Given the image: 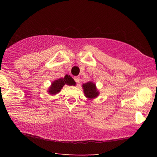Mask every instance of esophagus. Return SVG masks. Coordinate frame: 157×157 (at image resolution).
<instances>
[{
  "mask_svg": "<svg viewBox=\"0 0 157 157\" xmlns=\"http://www.w3.org/2000/svg\"><path fill=\"white\" fill-rule=\"evenodd\" d=\"M74 80L77 83H79L80 82V77H74Z\"/></svg>",
  "mask_w": 157,
  "mask_h": 157,
  "instance_id": "esophagus-1",
  "label": "esophagus"
}]
</instances>
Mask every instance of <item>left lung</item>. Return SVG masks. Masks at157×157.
I'll return each instance as SVG.
<instances>
[{
    "mask_svg": "<svg viewBox=\"0 0 157 157\" xmlns=\"http://www.w3.org/2000/svg\"><path fill=\"white\" fill-rule=\"evenodd\" d=\"M82 87L84 89L85 96L86 97L90 99H93L96 98L98 96L99 93L96 90V85L93 82H88L86 84H84L82 85Z\"/></svg>",
    "mask_w": 157,
    "mask_h": 157,
    "instance_id": "left-lung-1",
    "label": "left lung"
}]
</instances>
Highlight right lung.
Returning <instances> with one entry per match:
<instances>
[{"label": "right lung", "mask_w": 157, "mask_h": 157, "mask_svg": "<svg viewBox=\"0 0 157 157\" xmlns=\"http://www.w3.org/2000/svg\"><path fill=\"white\" fill-rule=\"evenodd\" d=\"M65 84L69 85V86H72V85L75 84V80L71 78L69 75H65V77L63 78H59L58 80H55L52 84L51 86L49 88L48 92L50 94L55 95L56 94L59 93L61 91V89L63 88Z\"/></svg>", "instance_id": "right-lung-1"}]
</instances>
